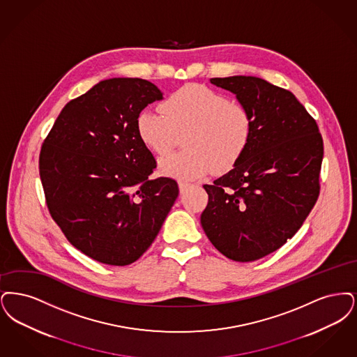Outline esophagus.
<instances>
[{
	"label": "esophagus",
	"mask_w": 357,
	"mask_h": 357,
	"mask_svg": "<svg viewBox=\"0 0 357 357\" xmlns=\"http://www.w3.org/2000/svg\"><path fill=\"white\" fill-rule=\"evenodd\" d=\"M189 186H190V184L186 183V181H178V188H180V192H181V193H184Z\"/></svg>",
	"instance_id": "obj_1"
}]
</instances>
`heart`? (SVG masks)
Listing matches in <instances>:
<instances>
[{
    "instance_id": "heart-1",
    "label": "heart",
    "mask_w": 357,
    "mask_h": 357,
    "mask_svg": "<svg viewBox=\"0 0 357 357\" xmlns=\"http://www.w3.org/2000/svg\"><path fill=\"white\" fill-rule=\"evenodd\" d=\"M160 112L144 109L136 120L141 142L155 155H165L185 133L186 149L160 160V172L180 180H195L225 172L248 149L253 123L248 109L205 85L189 84L169 94Z\"/></svg>"
}]
</instances>
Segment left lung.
Here are the masks:
<instances>
[{"instance_id": "8db88e82", "label": "left lung", "mask_w": 357, "mask_h": 357, "mask_svg": "<svg viewBox=\"0 0 357 357\" xmlns=\"http://www.w3.org/2000/svg\"><path fill=\"white\" fill-rule=\"evenodd\" d=\"M211 82L248 109L253 133L232 171L204 185L202 229L225 257L255 261L292 238L317 202L323 139L289 91L252 76Z\"/></svg>"}]
</instances>
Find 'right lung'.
<instances>
[{
	"instance_id": "1",
	"label": "right lung",
	"mask_w": 357,
	"mask_h": 357,
	"mask_svg": "<svg viewBox=\"0 0 357 357\" xmlns=\"http://www.w3.org/2000/svg\"><path fill=\"white\" fill-rule=\"evenodd\" d=\"M160 100L142 78L100 81L63 107L43 144L47 209L69 243L98 263H135L178 196L174 180L149 178L155 157L136 129L141 110Z\"/></svg>"
}]
</instances>
